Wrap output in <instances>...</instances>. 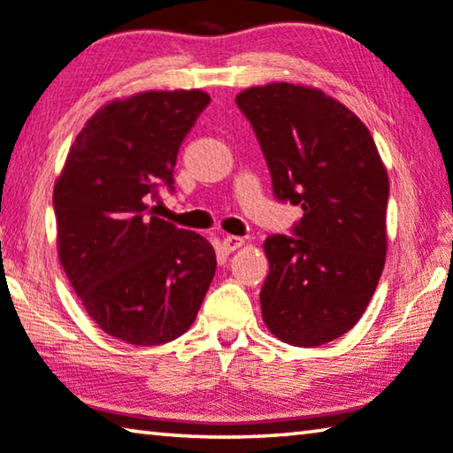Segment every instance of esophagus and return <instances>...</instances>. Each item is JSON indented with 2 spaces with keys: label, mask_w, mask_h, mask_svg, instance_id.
Here are the masks:
<instances>
[{
  "label": "esophagus",
  "mask_w": 453,
  "mask_h": 453,
  "mask_svg": "<svg viewBox=\"0 0 453 453\" xmlns=\"http://www.w3.org/2000/svg\"><path fill=\"white\" fill-rule=\"evenodd\" d=\"M243 246V240L238 238V235H226L224 240H221V248H224V252L232 254L235 250Z\"/></svg>",
  "instance_id": "esophagus-1"
}]
</instances>
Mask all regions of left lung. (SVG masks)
Instances as JSON below:
<instances>
[{"mask_svg": "<svg viewBox=\"0 0 453 453\" xmlns=\"http://www.w3.org/2000/svg\"><path fill=\"white\" fill-rule=\"evenodd\" d=\"M252 123L278 201L303 207L292 235L264 242L265 326L294 347L349 333L375 292L387 256L389 177L369 128L333 96L274 82L235 96Z\"/></svg>", "mask_w": 453, "mask_h": 453, "instance_id": "1", "label": "left lung"}]
</instances>
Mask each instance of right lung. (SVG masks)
Returning a JSON list of instances; mask_svg holds the SVG:
<instances>
[{"label":"right lung","mask_w":453,"mask_h":453,"mask_svg":"<svg viewBox=\"0 0 453 453\" xmlns=\"http://www.w3.org/2000/svg\"><path fill=\"white\" fill-rule=\"evenodd\" d=\"M210 100L201 90L112 100L86 120L54 185L72 288L106 334L136 347L181 336L218 265L203 235L145 215L159 188L173 191L179 147Z\"/></svg>","instance_id":"add662e5"}]
</instances>
